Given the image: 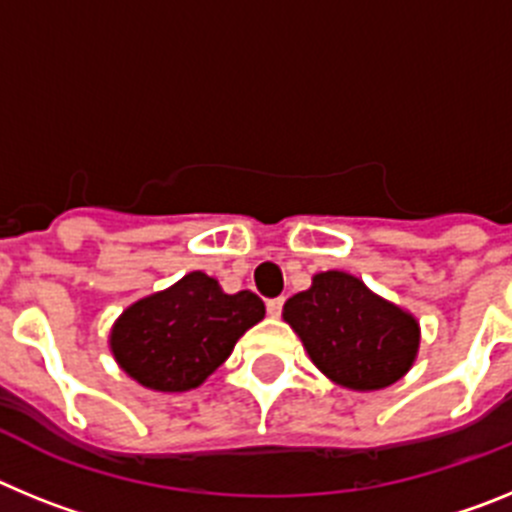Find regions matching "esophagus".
Listing matches in <instances>:
<instances>
[{
  "mask_svg": "<svg viewBox=\"0 0 512 512\" xmlns=\"http://www.w3.org/2000/svg\"><path fill=\"white\" fill-rule=\"evenodd\" d=\"M282 305H284V297H274V300L266 302V312H269L271 318H279V315H282Z\"/></svg>",
  "mask_w": 512,
  "mask_h": 512,
  "instance_id": "obj_1",
  "label": "esophagus"
}]
</instances>
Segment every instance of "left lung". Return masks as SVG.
Returning <instances> with one entry per match:
<instances>
[{"label": "left lung", "mask_w": 512, "mask_h": 512, "mask_svg": "<svg viewBox=\"0 0 512 512\" xmlns=\"http://www.w3.org/2000/svg\"><path fill=\"white\" fill-rule=\"evenodd\" d=\"M284 323L338 387L374 392L395 384L418 359L420 323L348 271H320L284 302Z\"/></svg>", "instance_id": "1"}]
</instances>
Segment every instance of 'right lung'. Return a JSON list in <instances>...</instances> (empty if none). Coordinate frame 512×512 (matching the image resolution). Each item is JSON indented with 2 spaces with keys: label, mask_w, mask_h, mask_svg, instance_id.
Returning a JSON list of instances; mask_svg holds the SVG:
<instances>
[{
  "label": "right lung",
  "mask_w": 512,
  "mask_h": 512,
  "mask_svg": "<svg viewBox=\"0 0 512 512\" xmlns=\"http://www.w3.org/2000/svg\"><path fill=\"white\" fill-rule=\"evenodd\" d=\"M264 315V302L251 289L225 295L215 277L189 271L122 310L110 330V351L140 387L187 392L200 387Z\"/></svg>",
  "instance_id": "add662e5"
}]
</instances>
